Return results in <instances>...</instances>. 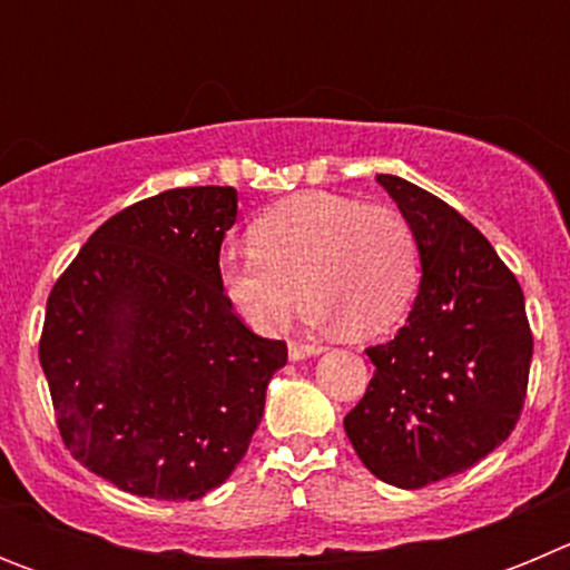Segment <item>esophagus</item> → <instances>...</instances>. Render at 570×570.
<instances>
[{"instance_id":"esophagus-1","label":"esophagus","mask_w":570,"mask_h":570,"mask_svg":"<svg viewBox=\"0 0 570 570\" xmlns=\"http://www.w3.org/2000/svg\"><path fill=\"white\" fill-rule=\"evenodd\" d=\"M316 354H322V345H302V342H291L288 345V356L294 362L308 360V356H316Z\"/></svg>"}]
</instances>
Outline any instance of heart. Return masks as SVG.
<instances>
[{"label": "heart", "mask_w": 570, "mask_h": 570, "mask_svg": "<svg viewBox=\"0 0 570 570\" xmlns=\"http://www.w3.org/2000/svg\"><path fill=\"white\" fill-rule=\"evenodd\" d=\"M250 242L254 248L219 250L216 276L234 314L262 336L288 325L302 291L314 325L345 322L354 336L385 334L420 285V248L405 216L354 196H288L250 225Z\"/></svg>", "instance_id": "heart-1"}]
</instances>
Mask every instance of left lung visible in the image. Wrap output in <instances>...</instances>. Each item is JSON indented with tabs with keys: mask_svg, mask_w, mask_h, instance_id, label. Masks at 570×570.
Wrapping results in <instances>:
<instances>
[{
	"mask_svg": "<svg viewBox=\"0 0 570 570\" xmlns=\"http://www.w3.org/2000/svg\"><path fill=\"white\" fill-rule=\"evenodd\" d=\"M420 248V294L385 345L345 434L362 465L422 488L485 460L522 414L533 336L525 296L491 242L440 196L376 174Z\"/></svg>",
	"mask_w": 570,
	"mask_h": 570,
	"instance_id": "1",
	"label": "left lung"
}]
</instances>
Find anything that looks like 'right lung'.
<instances>
[{
    "instance_id": "right-lung-1",
    "label": "right lung",
    "mask_w": 570,
    "mask_h": 570,
    "mask_svg": "<svg viewBox=\"0 0 570 570\" xmlns=\"http://www.w3.org/2000/svg\"><path fill=\"white\" fill-rule=\"evenodd\" d=\"M236 190L174 188L110 216L48 296L39 362L62 442L148 500H199L239 465L288 362L234 314L216 259Z\"/></svg>"
}]
</instances>
